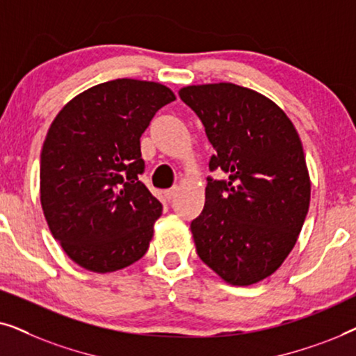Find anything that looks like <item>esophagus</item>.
<instances>
[{"instance_id": "34e87169", "label": "esophagus", "mask_w": 356, "mask_h": 356, "mask_svg": "<svg viewBox=\"0 0 356 356\" xmlns=\"http://www.w3.org/2000/svg\"><path fill=\"white\" fill-rule=\"evenodd\" d=\"M177 194H178V186H173V188H170V189H167V191H165V197H167L168 201H172V199L177 197Z\"/></svg>"}]
</instances>
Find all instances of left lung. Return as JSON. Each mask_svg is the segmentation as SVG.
Masks as SVG:
<instances>
[{
  "label": "left lung",
  "mask_w": 356,
  "mask_h": 356,
  "mask_svg": "<svg viewBox=\"0 0 356 356\" xmlns=\"http://www.w3.org/2000/svg\"><path fill=\"white\" fill-rule=\"evenodd\" d=\"M179 99L202 121L216 149L206 204L191 222L197 256L233 285L256 284L293 250L309 207L301 140L267 97L230 82L189 86Z\"/></svg>",
  "instance_id": "obj_1"
}]
</instances>
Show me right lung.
<instances>
[{"instance_id": "1", "label": "right lung", "mask_w": 356, "mask_h": 356, "mask_svg": "<svg viewBox=\"0 0 356 356\" xmlns=\"http://www.w3.org/2000/svg\"><path fill=\"white\" fill-rule=\"evenodd\" d=\"M173 100L157 82H104L74 97L48 129L42 209L53 238L84 269L120 270L147 251L162 204L139 178V139Z\"/></svg>"}]
</instances>
